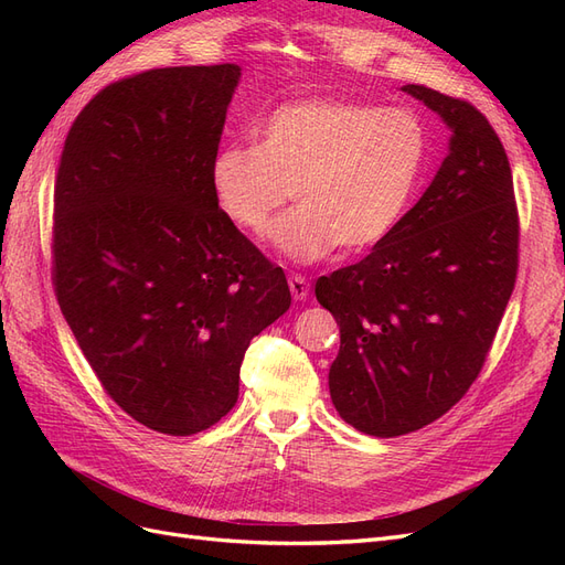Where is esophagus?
Wrapping results in <instances>:
<instances>
[{"mask_svg":"<svg viewBox=\"0 0 565 565\" xmlns=\"http://www.w3.org/2000/svg\"><path fill=\"white\" fill-rule=\"evenodd\" d=\"M287 282H289V292H292V297L297 301H303L306 297H309L311 285H309V280H306L303 276H289Z\"/></svg>","mask_w":565,"mask_h":565,"instance_id":"esophagus-1","label":"esophagus"}]
</instances>
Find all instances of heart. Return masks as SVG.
<instances>
[{
  "label": "heart",
  "mask_w": 565,
  "mask_h": 565,
  "mask_svg": "<svg viewBox=\"0 0 565 565\" xmlns=\"http://www.w3.org/2000/svg\"><path fill=\"white\" fill-rule=\"evenodd\" d=\"M429 158L417 113L355 100L306 98L268 115L256 146H228L212 162L218 207L237 228L264 233L299 264L370 249L401 224Z\"/></svg>",
  "instance_id": "heart-1"
}]
</instances>
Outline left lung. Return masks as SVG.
I'll use <instances>...</instances> for the list:
<instances>
[{"mask_svg": "<svg viewBox=\"0 0 565 565\" xmlns=\"http://www.w3.org/2000/svg\"><path fill=\"white\" fill-rule=\"evenodd\" d=\"M440 115L450 152L388 237L316 282L341 334L330 396L377 438L436 422L481 372L514 292L519 212L500 136L461 98L405 84Z\"/></svg>", "mask_w": 565, "mask_h": 565, "instance_id": "1", "label": "left lung"}]
</instances>
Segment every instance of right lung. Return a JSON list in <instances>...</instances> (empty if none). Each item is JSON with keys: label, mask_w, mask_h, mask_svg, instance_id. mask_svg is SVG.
I'll return each instance as SVG.
<instances>
[{"label": "right lung", "mask_w": 565, "mask_h": 565, "mask_svg": "<svg viewBox=\"0 0 565 565\" xmlns=\"http://www.w3.org/2000/svg\"><path fill=\"white\" fill-rule=\"evenodd\" d=\"M241 65L156 67L77 115L54 193L51 280L108 396L152 431L231 413L249 341L292 303L218 210L212 162Z\"/></svg>", "instance_id": "1"}]
</instances>
